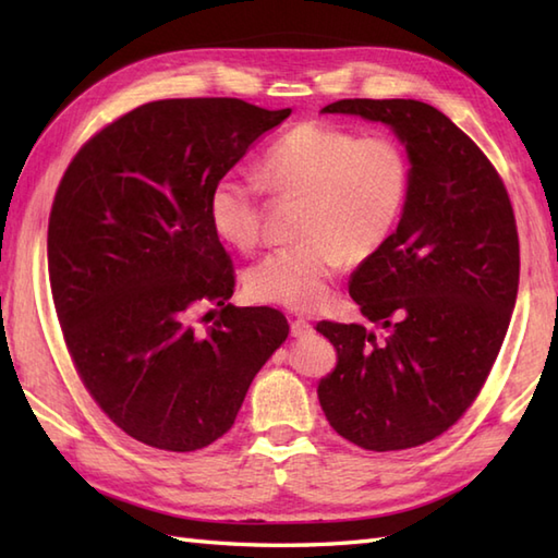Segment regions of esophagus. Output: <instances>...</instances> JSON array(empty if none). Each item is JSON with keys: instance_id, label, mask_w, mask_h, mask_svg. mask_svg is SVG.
<instances>
[{"instance_id": "obj_1", "label": "esophagus", "mask_w": 558, "mask_h": 558, "mask_svg": "<svg viewBox=\"0 0 558 558\" xmlns=\"http://www.w3.org/2000/svg\"><path fill=\"white\" fill-rule=\"evenodd\" d=\"M290 333H292V338H306L314 333V326L306 322V318H294V322L290 324Z\"/></svg>"}]
</instances>
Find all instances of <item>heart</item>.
Wrapping results in <instances>:
<instances>
[{
	"mask_svg": "<svg viewBox=\"0 0 558 558\" xmlns=\"http://www.w3.org/2000/svg\"><path fill=\"white\" fill-rule=\"evenodd\" d=\"M260 177L272 192L304 196V240L248 268L246 292L256 302L312 312L328 300L330 282L348 260L374 256L393 236L408 206L412 168L393 136H357L310 120L264 153ZM258 196V186L240 174H225L208 196L213 230L240 252H252L260 240Z\"/></svg>",
	"mask_w": 558,
	"mask_h": 558,
	"instance_id": "obj_1",
	"label": "heart"
}]
</instances>
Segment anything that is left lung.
Wrapping results in <instances>:
<instances>
[{
    "mask_svg": "<svg viewBox=\"0 0 558 558\" xmlns=\"http://www.w3.org/2000/svg\"><path fill=\"white\" fill-rule=\"evenodd\" d=\"M322 112L381 122L405 146L408 206L393 236L350 278L360 324L318 322L338 352L318 381L330 426L366 450L422 446L477 398L518 298L520 248L494 165L444 112L420 100H338Z\"/></svg>",
    "mask_w": 558,
    "mask_h": 558,
    "instance_id": "obj_1",
    "label": "left lung"
}]
</instances>
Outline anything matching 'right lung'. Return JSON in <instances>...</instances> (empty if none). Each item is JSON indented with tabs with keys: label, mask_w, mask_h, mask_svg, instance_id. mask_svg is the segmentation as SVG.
Listing matches in <instances>:
<instances>
[{
	"label": "right lung",
	"mask_w": 558,
	"mask_h": 558,
	"mask_svg": "<svg viewBox=\"0 0 558 558\" xmlns=\"http://www.w3.org/2000/svg\"><path fill=\"white\" fill-rule=\"evenodd\" d=\"M236 98L156 100L105 126L59 182L47 268L83 386L136 441L189 453L230 429L286 316L232 306L234 272L208 196L290 117ZM196 303L221 318L196 335Z\"/></svg>",
	"instance_id": "right-lung-1"
}]
</instances>
